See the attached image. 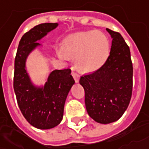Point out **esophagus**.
Instances as JSON below:
<instances>
[{
    "label": "esophagus",
    "mask_w": 149,
    "mask_h": 149,
    "mask_svg": "<svg viewBox=\"0 0 149 149\" xmlns=\"http://www.w3.org/2000/svg\"><path fill=\"white\" fill-rule=\"evenodd\" d=\"M72 77H73V78H74L75 81H76V82H78L79 79H80V76H79L77 72H72Z\"/></svg>",
    "instance_id": "34e87169"
}]
</instances>
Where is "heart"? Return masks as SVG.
I'll list each match as a JSON object with an SVG mask.
<instances>
[{
	"label": "heart",
	"mask_w": 149,
	"mask_h": 149,
	"mask_svg": "<svg viewBox=\"0 0 149 149\" xmlns=\"http://www.w3.org/2000/svg\"><path fill=\"white\" fill-rule=\"evenodd\" d=\"M110 53L108 36L99 31L77 32L66 37L57 54L63 60L77 57V66L83 72H93L106 62Z\"/></svg>",
	"instance_id": "1"
}]
</instances>
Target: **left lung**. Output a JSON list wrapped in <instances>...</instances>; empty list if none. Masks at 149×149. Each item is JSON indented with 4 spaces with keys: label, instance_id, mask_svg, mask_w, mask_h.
<instances>
[{
    "label": "left lung",
    "instance_id": "8db88e82",
    "mask_svg": "<svg viewBox=\"0 0 149 149\" xmlns=\"http://www.w3.org/2000/svg\"><path fill=\"white\" fill-rule=\"evenodd\" d=\"M113 38L111 51L98 70L81 77L89 116L108 124L117 121L130 104L133 88V65L129 46L121 35L107 28Z\"/></svg>",
    "mask_w": 149,
    "mask_h": 149
}]
</instances>
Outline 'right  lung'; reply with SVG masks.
Listing matches in <instances>:
<instances>
[{
  "label": "right lung",
  "mask_w": 149,
  "mask_h": 149,
  "mask_svg": "<svg viewBox=\"0 0 149 149\" xmlns=\"http://www.w3.org/2000/svg\"><path fill=\"white\" fill-rule=\"evenodd\" d=\"M58 24L36 25L22 36L15 59L14 90L25 119L38 129H50L61 122L68 94L75 83L70 68L54 70L43 88H36L25 69L26 58L40 40Z\"/></svg>",
  "instance_id": "1"
}]
</instances>
